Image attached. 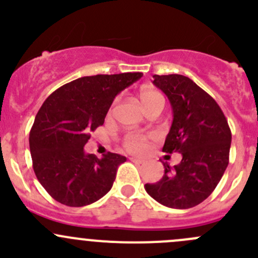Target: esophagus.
Returning <instances> with one entry per match:
<instances>
[{
	"label": "esophagus",
	"instance_id": "1",
	"mask_svg": "<svg viewBox=\"0 0 258 258\" xmlns=\"http://www.w3.org/2000/svg\"><path fill=\"white\" fill-rule=\"evenodd\" d=\"M130 161H132V162H135V163H142V162H144V160H141V158H137V157H130Z\"/></svg>",
	"mask_w": 258,
	"mask_h": 258
}]
</instances>
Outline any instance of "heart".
I'll return each instance as SVG.
<instances>
[{"label":"heart","instance_id":"b5f03b06","mask_svg":"<svg viewBox=\"0 0 258 258\" xmlns=\"http://www.w3.org/2000/svg\"><path fill=\"white\" fill-rule=\"evenodd\" d=\"M140 100H141L142 105H144L146 110H147V108L150 107L152 103H155L156 101L163 100V96L155 90L144 88V90L140 92ZM151 137H152L151 135H141L136 134V132H131V134H128L123 139V147L126 148L128 152L142 153L146 150V147H147V142Z\"/></svg>","mask_w":258,"mask_h":258}]
</instances>
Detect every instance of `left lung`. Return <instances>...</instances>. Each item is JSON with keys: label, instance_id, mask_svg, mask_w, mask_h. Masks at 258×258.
Masks as SVG:
<instances>
[{"label": "left lung", "instance_id": "8db88e82", "mask_svg": "<svg viewBox=\"0 0 258 258\" xmlns=\"http://www.w3.org/2000/svg\"><path fill=\"white\" fill-rule=\"evenodd\" d=\"M170 100L173 121L162 151L178 152L182 160L172 168L165 163V175L146 183L152 199L171 209H191L207 199L228 165L231 130L215 100L191 79L182 75L153 76Z\"/></svg>", "mask_w": 258, "mask_h": 258}]
</instances>
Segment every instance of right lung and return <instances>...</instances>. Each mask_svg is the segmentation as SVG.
Segmentation results:
<instances>
[{"instance_id": "obj_1", "label": "right lung", "mask_w": 258, "mask_h": 258, "mask_svg": "<svg viewBox=\"0 0 258 258\" xmlns=\"http://www.w3.org/2000/svg\"><path fill=\"white\" fill-rule=\"evenodd\" d=\"M141 77V72L81 77L46 98L30 131V151L36 177L52 199L82 207L110 191L126 157L107 152L100 160L83 147L103 124L113 98Z\"/></svg>"}]
</instances>
